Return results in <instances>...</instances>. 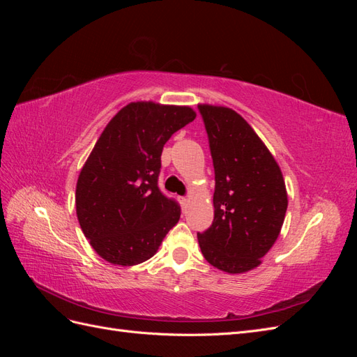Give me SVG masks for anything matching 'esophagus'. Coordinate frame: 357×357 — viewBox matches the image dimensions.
<instances>
[{"label":"esophagus","mask_w":357,"mask_h":357,"mask_svg":"<svg viewBox=\"0 0 357 357\" xmlns=\"http://www.w3.org/2000/svg\"><path fill=\"white\" fill-rule=\"evenodd\" d=\"M178 201H180V204H181V207H185L186 202H188V198H186V197H181V198H178Z\"/></svg>","instance_id":"esophagus-1"}]
</instances>
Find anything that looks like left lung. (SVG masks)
Returning <instances> with one entry per match:
<instances>
[{
    "instance_id": "8db88e82",
    "label": "left lung",
    "mask_w": 357,
    "mask_h": 357,
    "mask_svg": "<svg viewBox=\"0 0 357 357\" xmlns=\"http://www.w3.org/2000/svg\"><path fill=\"white\" fill-rule=\"evenodd\" d=\"M214 167V219L198 232L207 262L229 274L256 268L282 229L287 193L282 171L244 119L198 105Z\"/></svg>"
}]
</instances>
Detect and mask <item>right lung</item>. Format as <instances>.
I'll return each mask as SVG.
<instances>
[{
  "label": "right lung",
  "instance_id": "add662e5",
  "mask_svg": "<svg viewBox=\"0 0 357 357\" xmlns=\"http://www.w3.org/2000/svg\"><path fill=\"white\" fill-rule=\"evenodd\" d=\"M197 117L190 107L131 102L119 112L80 171L75 210L93 250L122 266L152 257L180 219V205L160 192V155Z\"/></svg>",
  "mask_w": 357,
  "mask_h": 357
}]
</instances>
